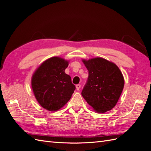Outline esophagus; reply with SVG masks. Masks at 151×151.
I'll return each instance as SVG.
<instances>
[{
    "mask_svg": "<svg viewBox=\"0 0 151 151\" xmlns=\"http://www.w3.org/2000/svg\"><path fill=\"white\" fill-rule=\"evenodd\" d=\"M76 87V89H77V91H79V89H80V88H81V84H77Z\"/></svg>",
    "mask_w": 151,
    "mask_h": 151,
    "instance_id": "esophagus-1",
    "label": "esophagus"
}]
</instances>
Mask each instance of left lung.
<instances>
[{
  "instance_id": "1",
  "label": "left lung",
  "mask_w": 151,
  "mask_h": 151,
  "mask_svg": "<svg viewBox=\"0 0 151 151\" xmlns=\"http://www.w3.org/2000/svg\"><path fill=\"white\" fill-rule=\"evenodd\" d=\"M83 62L89 72L81 94L94 111L105 113L115 106L124 87L119 68L106 59L96 57Z\"/></svg>"
}]
</instances>
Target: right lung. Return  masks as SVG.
<instances>
[{"mask_svg":"<svg viewBox=\"0 0 151 151\" xmlns=\"http://www.w3.org/2000/svg\"><path fill=\"white\" fill-rule=\"evenodd\" d=\"M68 61L53 57L43 62L32 76L35 96L43 108L55 111L69 101L76 89L71 77L65 73Z\"/></svg>","mask_w":151,"mask_h":151,"instance_id":"right-lung-1","label":"right lung"}]
</instances>
